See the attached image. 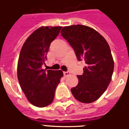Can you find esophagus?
<instances>
[{
  "label": "esophagus",
  "mask_w": 129,
  "mask_h": 129,
  "mask_svg": "<svg viewBox=\"0 0 129 129\" xmlns=\"http://www.w3.org/2000/svg\"><path fill=\"white\" fill-rule=\"evenodd\" d=\"M63 74H64V76H65V77H67V76H70V73L69 72H64Z\"/></svg>",
  "instance_id": "34e87169"
}]
</instances>
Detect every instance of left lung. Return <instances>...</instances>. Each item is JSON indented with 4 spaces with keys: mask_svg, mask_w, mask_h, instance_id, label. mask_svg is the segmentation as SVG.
<instances>
[{
    "mask_svg": "<svg viewBox=\"0 0 129 129\" xmlns=\"http://www.w3.org/2000/svg\"><path fill=\"white\" fill-rule=\"evenodd\" d=\"M61 34L77 60L86 64L83 75L77 76V85L71 88L72 94L81 103L96 101L107 90L113 74L114 63L109 44L97 31L84 25L65 26Z\"/></svg>",
    "mask_w": 129,
    "mask_h": 129,
    "instance_id": "8db88e82",
    "label": "left lung"
}]
</instances>
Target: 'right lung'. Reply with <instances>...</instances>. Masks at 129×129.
Returning <instances> with one entry per match:
<instances>
[{"label":"right lung","mask_w":129,"mask_h":129,"mask_svg":"<svg viewBox=\"0 0 129 129\" xmlns=\"http://www.w3.org/2000/svg\"><path fill=\"white\" fill-rule=\"evenodd\" d=\"M61 26H43L34 31L24 43L19 55L17 77L29 102L38 107L52 103L55 91L63 74L61 70L42 68L50 44Z\"/></svg>","instance_id":"obj_1"}]
</instances>
